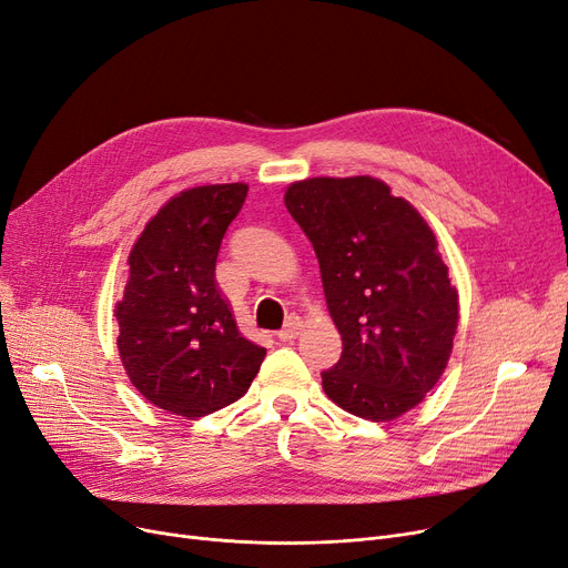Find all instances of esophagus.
Here are the masks:
<instances>
[{
  "mask_svg": "<svg viewBox=\"0 0 568 568\" xmlns=\"http://www.w3.org/2000/svg\"><path fill=\"white\" fill-rule=\"evenodd\" d=\"M300 332H302V320L300 317H290L287 325L278 332V338L281 341H294V338L300 336Z\"/></svg>",
  "mask_w": 568,
  "mask_h": 568,
  "instance_id": "obj_1",
  "label": "esophagus"
}]
</instances>
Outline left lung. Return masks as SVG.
I'll list each match as a JSON object with an SVG mask.
<instances>
[{"instance_id": "obj_1", "label": "left lung", "mask_w": 568, "mask_h": 568, "mask_svg": "<svg viewBox=\"0 0 568 568\" xmlns=\"http://www.w3.org/2000/svg\"><path fill=\"white\" fill-rule=\"evenodd\" d=\"M285 206L313 243L343 341L325 394L364 420H394L425 399L453 353L457 290L434 232L372 176L297 181Z\"/></svg>"}]
</instances>
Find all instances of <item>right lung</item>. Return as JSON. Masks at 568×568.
<instances>
[{"label": "right lung", "instance_id": "1", "mask_svg": "<svg viewBox=\"0 0 568 568\" xmlns=\"http://www.w3.org/2000/svg\"><path fill=\"white\" fill-rule=\"evenodd\" d=\"M248 185L185 190L148 220L115 304L118 351L132 385L174 415L202 417L241 399L266 355L243 338L215 283V260Z\"/></svg>", "mask_w": 568, "mask_h": 568}]
</instances>
